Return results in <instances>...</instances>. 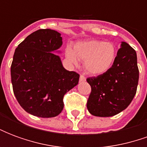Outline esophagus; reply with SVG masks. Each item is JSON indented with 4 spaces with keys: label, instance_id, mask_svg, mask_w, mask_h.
Listing matches in <instances>:
<instances>
[{
    "label": "esophagus",
    "instance_id": "esophagus-1",
    "mask_svg": "<svg viewBox=\"0 0 147 147\" xmlns=\"http://www.w3.org/2000/svg\"><path fill=\"white\" fill-rule=\"evenodd\" d=\"M80 82H84V81H86V77L84 76L83 75H80Z\"/></svg>",
    "mask_w": 147,
    "mask_h": 147
}]
</instances>
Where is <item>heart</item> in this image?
I'll return each instance as SVG.
<instances>
[{"label":"heart","instance_id":"obj_1","mask_svg":"<svg viewBox=\"0 0 147 147\" xmlns=\"http://www.w3.org/2000/svg\"><path fill=\"white\" fill-rule=\"evenodd\" d=\"M117 49L111 42L98 40L80 42L74 46L66 49V58L73 65L80 61H84V68L88 73L94 76L108 71L117 57Z\"/></svg>","mask_w":147,"mask_h":147}]
</instances>
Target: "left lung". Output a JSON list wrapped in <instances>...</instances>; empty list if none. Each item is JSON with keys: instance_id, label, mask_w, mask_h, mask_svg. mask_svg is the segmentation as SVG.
Masks as SVG:
<instances>
[{"instance_id": "left-lung-1", "label": "left lung", "mask_w": 147, "mask_h": 147, "mask_svg": "<svg viewBox=\"0 0 147 147\" xmlns=\"http://www.w3.org/2000/svg\"><path fill=\"white\" fill-rule=\"evenodd\" d=\"M139 73L136 50L122 42L110 69L86 79L91 87L86 103L90 113L96 117H113L124 110L136 95Z\"/></svg>"}]
</instances>
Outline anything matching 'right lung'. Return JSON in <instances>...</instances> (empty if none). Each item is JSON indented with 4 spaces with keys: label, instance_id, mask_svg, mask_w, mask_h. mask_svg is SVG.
<instances>
[{
    "label": "right lung",
    "instance_id": "add662e5",
    "mask_svg": "<svg viewBox=\"0 0 147 147\" xmlns=\"http://www.w3.org/2000/svg\"><path fill=\"white\" fill-rule=\"evenodd\" d=\"M62 45L61 34L40 29L15 50L11 65L13 92L24 110L43 118L54 117L64 108V94L79 83L80 75L64 69L51 52Z\"/></svg>",
    "mask_w": 147,
    "mask_h": 147
}]
</instances>
